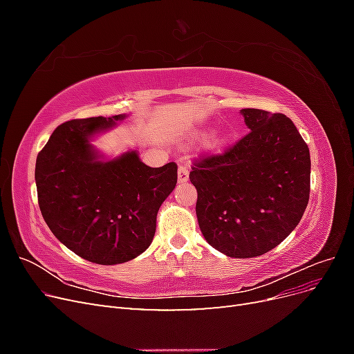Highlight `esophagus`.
I'll return each instance as SVG.
<instances>
[{
    "mask_svg": "<svg viewBox=\"0 0 354 354\" xmlns=\"http://www.w3.org/2000/svg\"><path fill=\"white\" fill-rule=\"evenodd\" d=\"M177 178H178V183H186L189 180V171L186 165H180L178 167V173H177Z\"/></svg>",
    "mask_w": 354,
    "mask_h": 354,
    "instance_id": "obj_1",
    "label": "esophagus"
}]
</instances>
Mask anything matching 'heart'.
Wrapping results in <instances>:
<instances>
[{
  "label": "heart",
  "instance_id": "b5f03b06",
  "mask_svg": "<svg viewBox=\"0 0 354 354\" xmlns=\"http://www.w3.org/2000/svg\"><path fill=\"white\" fill-rule=\"evenodd\" d=\"M203 136H205V131H203V130L195 133V138H201ZM226 143H227V136L224 134V133H218L216 136H212L209 140L207 142V149H208V151H212V152L214 151H220V149Z\"/></svg>",
  "mask_w": 354,
  "mask_h": 354
}]
</instances>
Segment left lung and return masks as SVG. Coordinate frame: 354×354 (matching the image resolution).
I'll return each instance as SVG.
<instances>
[{
    "label": "left lung",
    "instance_id": "obj_1",
    "mask_svg": "<svg viewBox=\"0 0 354 354\" xmlns=\"http://www.w3.org/2000/svg\"><path fill=\"white\" fill-rule=\"evenodd\" d=\"M241 113L251 131L223 155L201 159L189 178L203 238L232 259H252L276 248L301 220L310 152L283 113Z\"/></svg>",
    "mask_w": 354,
    "mask_h": 354
}]
</instances>
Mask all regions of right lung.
<instances>
[{
  "mask_svg": "<svg viewBox=\"0 0 354 354\" xmlns=\"http://www.w3.org/2000/svg\"><path fill=\"white\" fill-rule=\"evenodd\" d=\"M127 115L59 125L37 156L42 217L71 251L95 264L127 263L152 243L159 207L177 185V165L152 168L137 151L108 159L91 145Z\"/></svg>",
  "mask_w": 354,
  "mask_h": 354,
  "instance_id": "right-lung-1",
  "label": "right lung"
}]
</instances>
